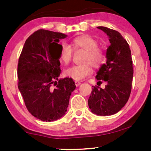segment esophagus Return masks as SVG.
Returning a JSON list of instances; mask_svg holds the SVG:
<instances>
[{"instance_id": "1", "label": "esophagus", "mask_w": 151, "mask_h": 151, "mask_svg": "<svg viewBox=\"0 0 151 151\" xmlns=\"http://www.w3.org/2000/svg\"><path fill=\"white\" fill-rule=\"evenodd\" d=\"M75 84H76V86H80V84H81V82H78V81H75Z\"/></svg>"}]
</instances>
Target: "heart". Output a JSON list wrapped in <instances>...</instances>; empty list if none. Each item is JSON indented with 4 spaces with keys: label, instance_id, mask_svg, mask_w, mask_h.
Here are the masks:
<instances>
[{
    "label": "heart",
    "instance_id": "1",
    "mask_svg": "<svg viewBox=\"0 0 151 151\" xmlns=\"http://www.w3.org/2000/svg\"><path fill=\"white\" fill-rule=\"evenodd\" d=\"M96 39L88 35H81L72 40L71 46L63 44L60 52V58L65 65L71 61L73 50L83 49L86 51L82 65H74L65 71V75L76 81L83 80L92 73L93 67L98 68L104 63L105 55L102 49L98 47Z\"/></svg>",
    "mask_w": 151,
    "mask_h": 151
}]
</instances>
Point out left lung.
<instances>
[{"label": "left lung", "mask_w": 151, "mask_h": 151, "mask_svg": "<svg viewBox=\"0 0 151 151\" xmlns=\"http://www.w3.org/2000/svg\"><path fill=\"white\" fill-rule=\"evenodd\" d=\"M106 33L111 45L106 51V63L97 73L96 79L106 84L103 88L93 86L88 100L92 113L98 115H111L127 104L131 94L133 76V61L129 45L117 31L98 27Z\"/></svg>", "instance_id": "1"}]
</instances>
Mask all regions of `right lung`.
Instances as JSON below:
<instances>
[{"mask_svg": "<svg viewBox=\"0 0 151 151\" xmlns=\"http://www.w3.org/2000/svg\"><path fill=\"white\" fill-rule=\"evenodd\" d=\"M67 35L40 29L27 39L18 64V86L31 114L42 121L63 117L69 105L75 82L58 80L60 39Z\"/></svg>", "mask_w": 151, "mask_h": 151, "instance_id": "add662e5", "label": "right lung"}]
</instances>
